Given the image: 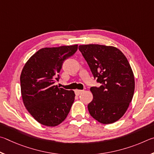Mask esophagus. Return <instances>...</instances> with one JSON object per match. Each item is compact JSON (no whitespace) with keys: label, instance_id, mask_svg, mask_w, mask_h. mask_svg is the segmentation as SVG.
Returning a JSON list of instances; mask_svg holds the SVG:
<instances>
[{"label":"esophagus","instance_id":"esophagus-1","mask_svg":"<svg viewBox=\"0 0 154 154\" xmlns=\"http://www.w3.org/2000/svg\"><path fill=\"white\" fill-rule=\"evenodd\" d=\"M82 92H83V91L82 90H75V94L76 95H79Z\"/></svg>","mask_w":154,"mask_h":154}]
</instances>
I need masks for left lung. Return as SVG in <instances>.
<instances>
[{
    "label": "left lung",
    "mask_w": 154,
    "mask_h": 154,
    "mask_svg": "<svg viewBox=\"0 0 154 154\" xmlns=\"http://www.w3.org/2000/svg\"><path fill=\"white\" fill-rule=\"evenodd\" d=\"M79 48L101 85L90 88L93 99L88 105V112L100 123L116 122L125 114L134 95V74L127 59L111 46L84 45Z\"/></svg>",
    "instance_id": "left-lung-1"
}]
</instances>
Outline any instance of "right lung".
Listing matches in <instances>:
<instances>
[{"mask_svg":"<svg viewBox=\"0 0 154 154\" xmlns=\"http://www.w3.org/2000/svg\"><path fill=\"white\" fill-rule=\"evenodd\" d=\"M78 45L46 47L26 62L20 75L21 93L27 110L37 122L55 126L66 119L75 93L55 85L63 61L76 52Z\"/></svg>","mask_w":154,"mask_h":154,"instance_id":"add662e5","label":"right lung"}]
</instances>
